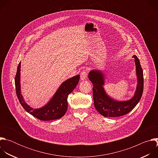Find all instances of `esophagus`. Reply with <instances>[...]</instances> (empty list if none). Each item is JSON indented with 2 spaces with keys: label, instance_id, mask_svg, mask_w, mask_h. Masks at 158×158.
<instances>
[{
  "label": "esophagus",
  "instance_id": "esophagus-1",
  "mask_svg": "<svg viewBox=\"0 0 158 158\" xmlns=\"http://www.w3.org/2000/svg\"><path fill=\"white\" fill-rule=\"evenodd\" d=\"M87 77V71L86 70H84L81 73V79L82 81H84L86 79Z\"/></svg>",
  "mask_w": 158,
  "mask_h": 158
}]
</instances>
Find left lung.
<instances>
[{"label":"left lung","instance_id":"8db88e82","mask_svg":"<svg viewBox=\"0 0 158 158\" xmlns=\"http://www.w3.org/2000/svg\"><path fill=\"white\" fill-rule=\"evenodd\" d=\"M136 64L138 84L134 96L129 100L118 101L109 96L103 85L105 82L104 74L99 70H93L89 73V79L93 84V99L96 110L104 117H119L124 116L132 110L139 102L143 93V71L139 59L132 56Z\"/></svg>","mask_w":158,"mask_h":158}]
</instances>
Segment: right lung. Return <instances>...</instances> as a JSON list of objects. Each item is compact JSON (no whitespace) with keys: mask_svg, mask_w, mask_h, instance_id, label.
<instances>
[{"mask_svg":"<svg viewBox=\"0 0 158 158\" xmlns=\"http://www.w3.org/2000/svg\"><path fill=\"white\" fill-rule=\"evenodd\" d=\"M20 62L17 66L15 85L18 99L23 108L33 116L41 121H51L62 118L67 109V97L77 85L80 76L77 75L65 81L60 85L49 102L39 109H33L25 101L20 92Z\"/></svg>","mask_w":158,"mask_h":158,"instance_id":"right-lung-1","label":"right lung"}]
</instances>
